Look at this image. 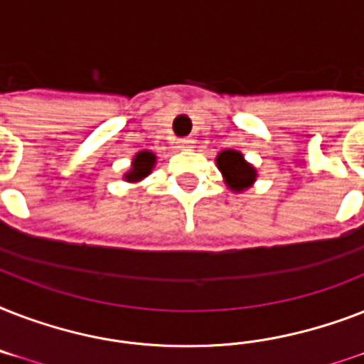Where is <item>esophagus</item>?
<instances>
[{
    "label": "esophagus",
    "mask_w": 364,
    "mask_h": 364,
    "mask_svg": "<svg viewBox=\"0 0 364 364\" xmlns=\"http://www.w3.org/2000/svg\"><path fill=\"white\" fill-rule=\"evenodd\" d=\"M177 147L179 149H191L193 147V139H191V137H181V139H177Z\"/></svg>",
    "instance_id": "34e87169"
}]
</instances>
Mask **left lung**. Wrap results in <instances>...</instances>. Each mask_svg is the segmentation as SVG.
Instances as JSON below:
<instances>
[{"label":"left lung","mask_w":364,"mask_h":364,"mask_svg":"<svg viewBox=\"0 0 364 364\" xmlns=\"http://www.w3.org/2000/svg\"><path fill=\"white\" fill-rule=\"evenodd\" d=\"M217 166H219V170L227 179L228 187L232 188V191H243V188H247L251 183L255 181V168L251 164H247L245 160H243L242 153L238 151H223L217 156Z\"/></svg>","instance_id":"obj_1"}]
</instances>
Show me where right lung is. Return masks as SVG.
Segmentation results:
<instances>
[{
  "mask_svg": "<svg viewBox=\"0 0 364 364\" xmlns=\"http://www.w3.org/2000/svg\"><path fill=\"white\" fill-rule=\"evenodd\" d=\"M153 166H154V154L149 153V151H141L139 154H136L134 164H132V171L130 173H126V179H128V181H137V179L149 176Z\"/></svg>",
  "mask_w": 364,
  "mask_h": 364,
  "instance_id": "right-lung-1",
  "label": "right lung"
}]
</instances>
